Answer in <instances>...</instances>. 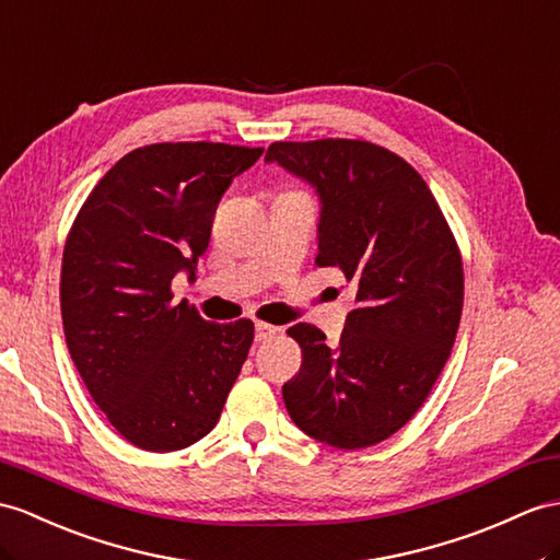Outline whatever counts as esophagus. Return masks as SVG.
Segmentation results:
<instances>
[{
    "label": "esophagus",
    "mask_w": 560,
    "mask_h": 560,
    "mask_svg": "<svg viewBox=\"0 0 560 560\" xmlns=\"http://www.w3.org/2000/svg\"><path fill=\"white\" fill-rule=\"evenodd\" d=\"M278 332H280V327H276V325L264 323V320L256 323V342H268V339H272Z\"/></svg>",
    "instance_id": "obj_1"
}]
</instances>
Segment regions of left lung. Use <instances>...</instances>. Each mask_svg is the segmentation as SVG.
Listing matches in <instances>:
<instances>
[{
  "label": "left lung",
  "instance_id": "left-lung-1",
  "mask_svg": "<svg viewBox=\"0 0 560 560\" xmlns=\"http://www.w3.org/2000/svg\"><path fill=\"white\" fill-rule=\"evenodd\" d=\"M266 161L316 187V264L359 288L337 347L316 325L288 330L304 361L282 385L284 406L313 440L373 446L416 416L452 353L463 311L458 244L428 183L385 147L272 142Z\"/></svg>",
  "mask_w": 560,
  "mask_h": 560
}]
</instances>
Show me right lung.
Wrapping results in <instances>:
<instances>
[{
    "instance_id": "1",
    "label": "right lung",
    "mask_w": 560,
    "mask_h": 560,
    "mask_svg": "<svg viewBox=\"0 0 560 560\" xmlns=\"http://www.w3.org/2000/svg\"><path fill=\"white\" fill-rule=\"evenodd\" d=\"M261 147L161 142L94 185L66 237L61 318L80 377L108 422L144 452H177L215 428L247 361L254 323L173 304L195 280L218 201Z\"/></svg>"
}]
</instances>
